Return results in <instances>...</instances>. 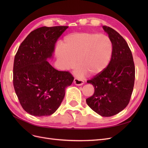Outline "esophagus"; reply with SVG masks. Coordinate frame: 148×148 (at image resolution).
<instances>
[{
    "instance_id": "1",
    "label": "esophagus",
    "mask_w": 148,
    "mask_h": 148,
    "mask_svg": "<svg viewBox=\"0 0 148 148\" xmlns=\"http://www.w3.org/2000/svg\"><path fill=\"white\" fill-rule=\"evenodd\" d=\"M74 83L76 85H78V86H81V85H83L84 84V81L82 79L75 78L74 79Z\"/></svg>"
}]
</instances>
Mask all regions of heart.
I'll return each mask as SVG.
<instances>
[{"label": "heart", "mask_w": 148, "mask_h": 148, "mask_svg": "<svg viewBox=\"0 0 148 148\" xmlns=\"http://www.w3.org/2000/svg\"><path fill=\"white\" fill-rule=\"evenodd\" d=\"M61 48L57 49L56 55L65 69H73L77 64L78 74L88 73L91 77L107 69L113 53L110 39L95 33L71 34L64 38Z\"/></svg>", "instance_id": "heart-1"}]
</instances>
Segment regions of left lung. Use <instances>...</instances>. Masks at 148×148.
<instances>
[{"mask_svg":"<svg viewBox=\"0 0 148 148\" xmlns=\"http://www.w3.org/2000/svg\"><path fill=\"white\" fill-rule=\"evenodd\" d=\"M102 28L112 42V57L103 72L87 81L95 87V93L86 101L97 114L111 117L128 104L135 83V68L132 51L123 38L109 26Z\"/></svg>","mask_w":148,"mask_h":148,"instance_id":"obj_1","label":"left lung"}]
</instances>
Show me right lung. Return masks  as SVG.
Instances as JSON below:
<instances>
[{"mask_svg":"<svg viewBox=\"0 0 148 148\" xmlns=\"http://www.w3.org/2000/svg\"><path fill=\"white\" fill-rule=\"evenodd\" d=\"M66 26L39 28L27 36L15 56L13 83L23 109L36 117L53 114L63 101L65 88L74 78L55 69L47 61Z\"/></svg>","mask_w":148,"mask_h":148,"instance_id":"1","label":"right lung"}]
</instances>
